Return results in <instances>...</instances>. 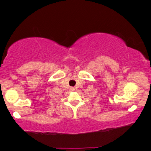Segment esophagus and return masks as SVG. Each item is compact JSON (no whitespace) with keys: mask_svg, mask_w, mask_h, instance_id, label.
Listing matches in <instances>:
<instances>
[{"mask_svg":"<svg viewBox=\"0 0 151 151\" xmlns=\"http://www.w3.org/2000/svg\"><path fill=\"white\" fill-rule=\"evenodd\" d=\"M70 91H75V88H74V87H70Z\"/></svg>","mask_w":151,"mask_h":151,"instance_id":"1","label":"esophagus"}]
</instances>
